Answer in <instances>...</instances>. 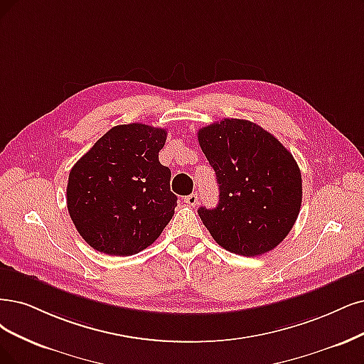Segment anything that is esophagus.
<instances>
[{
	"instance_id": "1",
	"label": "esophagus",
	"mask_w": 364,
	"mask_h": 364,
	"mask_svg": "<svg viewBox=\"0 0 364 364\" xmlns=\"http://www.w3.org/2000/svg\"><path fill=\"white\" fill-rule=\"evenodd\" d=\"M184 203L189 204L191 207H195L198 204V195L196 193H191V195L184 196Z\"/></svg>"
}]
</instances>
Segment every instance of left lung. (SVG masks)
Listing matches in <instances>:
<instances>
[{
  "label": "left lung",
  "instance_id": "obj_1",
  "mask_svg": "<svg viewBox=\"0 0 364 364\" xmlns=\"http://www.w3.org/2000/svg\"><path fill=\"white\" fill-rule=\"evenodd\" d=\"M216 172L219 204L198 214L223 249L243 257L273 250L292 230L301 207V172L272 133L247 119L225 118L198 132Z\"/></svg>",
  "mask_w": 364,
  "mask_h": 364
}]
</instances>
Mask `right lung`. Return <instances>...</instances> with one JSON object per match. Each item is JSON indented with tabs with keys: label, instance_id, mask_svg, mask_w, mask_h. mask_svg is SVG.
Wrapping results in <instances>:
<instances>
[{
	"label": "right lung",
	"instance_id": "obj_1",
	"mask_svg": "<svg viewBox=\"0 0 364 364\" xmlns=\"http://www.w3.org/2000/svg\"><path fill=\"white\" fill-rule=\"evenodd\" d=\"M166 130L141 123L106 132L69 173L67 210L97 252L129 257L159 238L173 216L171 171L159 161Z\"/></svg>",
	"mask_w": 364,
	"mask_h": 364
}]
</instances>
